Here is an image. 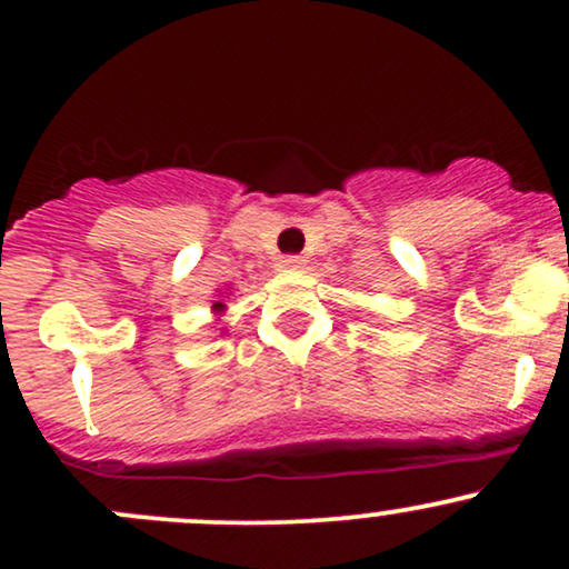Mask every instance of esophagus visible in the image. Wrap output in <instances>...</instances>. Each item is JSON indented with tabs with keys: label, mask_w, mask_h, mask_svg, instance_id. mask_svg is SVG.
I'll return each instance as SVG.
<instances>
[{
	"label": "esophagus",
	"mask_w": 569,
	"mask_h": 569,
	"mask_svg": "<svg viewBox=\"0 0 569 569\" xmlns=\"http://www.w3.org/2000/svg\"><path fill=\"white\" fill-rule=\"evenodd\" d=\"M278 267H280V270H289V272H293V270H302V267H305V259H302V257H297V253H286V257H280Z\"/></svg>",
	"instance_id": "obj_1"
}]
</instances>
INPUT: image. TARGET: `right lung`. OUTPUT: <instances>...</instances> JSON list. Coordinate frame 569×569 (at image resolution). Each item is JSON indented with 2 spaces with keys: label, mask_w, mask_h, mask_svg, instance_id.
<instances>
[{
  "label": "right lung",
  "mask_w": 569,
  "mask_h": 569,
  "mask_svg": "<svg viewBox=\"0 0 569 569\" xmlns=\"http://www.w3.org/2000/svg\"><path fill=\"white\" fill-rule=\"evenodd\" d=\"M213 307H217V310H221V307H224V305H221V302H217V305H213Z\"/></svg>",
  "instance_id": "obj_1"
}]
</instances>
